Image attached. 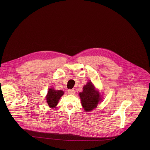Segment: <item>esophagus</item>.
Returning a JSON list of instances; mask_svg holds the SVG:
<instances>
[{"mask_svg": "<svg viewBox=\"0 0 150 150\" xmlns=\"http://www.w3.org/2000/svg\"><path fill=\"white\" fill-rule=\"evenodd\" d=\"M67 92L70 95H74L75 93V91L74 89H68L67 90Z\"/></svg>", "mask_w": 150, "mask_h": 150, "instance_id": "esophagus-1", "label": "esophagus"}]
</instances>
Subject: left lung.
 <instances>
[{"label": "left lung", "mask_w": 150, "mask_h": 150, "mask_svg": "<svg viewBox=\"0 0 150 150\" xmlns=\"http://www.w3.org/2000/svg\"><path fill=\"white\" fill-rule=\"evenodd\" d=\"M81 105L86 112L91 111L97 107L98 104L102 101V96L91 81H88L84 86L83 91L79 93Z\"/></svg>", "instance_id": "8db88e82"}]
</instances>
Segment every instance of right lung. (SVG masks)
I'll list each match as a JSON object with an SVG mask.
<instances>
[{
  "label": "right lung",
  "mask_w": 150,
  "mask_h": 150,
  "mask_svg": "<svg viewBox=\"0 0 150 150\" xmlns=\"http://www.w3.org/2000/svg\"><path fill=\"white\" fill-rule=\"evenodd\" d=\"M64 94V92L62 90H55L52 88H50L45 97L49 107L51 108H55L58 103L61 97Z\"/></svg>",
  "instance_id": "right-lung-1"
}]
</instances>
